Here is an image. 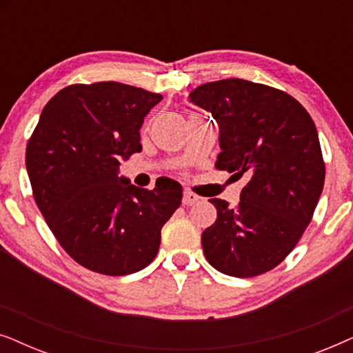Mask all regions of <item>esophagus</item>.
Segmentation results:
<instances>
[{
  "label": "esophagus",
  "instance_id": "esophagus-1",
  "mask_svg": "<svg viewBox=\"0 0 353 353\" xmlns=\"http://www.w3.org/2000/svg\"><path fill=\"white\" fill-rule=\"evenodd\" d=\"M201 197L196 196L194 192L191 191H185V194H183V205H192L196 204V202H199Z\"/></svg>",
  "mask_w": 353,
  "mask_h": 353
}]
</instances>
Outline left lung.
<instances>
[{"label": "left lung", "mask_w": 353, "mask_h": 353, "mask_svg": "<svg viewBox=\"0 0 353 353\" xmlns=\"http://www.w3.org/2000/svg\"><path fill=\"white\" fill-rule=\"evenodd\" d=\"M190 101L219 123L215 167L249 175L236 207L210 199L216 220L202 233L205 259L230 276L267 273L296 248L321 196L325 162L315 123L292 96L241 79L197 86Z\"/></svg>", "instance_id": "1"}]
</instances>
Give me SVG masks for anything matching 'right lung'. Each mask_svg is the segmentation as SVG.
<instances>
[{"label": "right lung", "instance_id": "right-lung-1", "mask_svg": "<svg viewBox=\"0 0 353 353\" xmlns=\"http://www.w3.org/2000/svg\"><path fill=\"white\" fill-rule=\"evenodd\" d=\"M162 96L119 81L70 85L48 101L28 139L33 197L62 249L91 272L123 276L152 262L181 204L176 181L152 191L119 176Z\"/></svg>", "mask_w": 353, "mask_h": 353}]
</instances>
